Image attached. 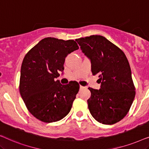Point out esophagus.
<instances>
[{"label":"esophagus","mask_w":149,"mask_h":149,"mask_svg":"<svg viewBox=\"0 0 149 149\" xmlns=\"http://www.w3.org/2000/svg\"><path fill=\"white\" fill-rule=\"evenodd\" d=\"M84 88H85V87L82 86V85H80V89H84Z\"/></svg>","instance_id":"1"}]
</instances>
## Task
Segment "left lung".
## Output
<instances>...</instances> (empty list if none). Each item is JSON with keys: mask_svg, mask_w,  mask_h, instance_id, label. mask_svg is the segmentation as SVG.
<instances>
[{"mask_svg": "<svg viewBox=\"0 0 149 149\" xmlns=\"http://www.w3.org/2000/svg\"><path fill=\"white\" fill-rule=\"evenodd\" d=\"M90 60L91 72L97 74L100 89L89 87L87 100L92 117L99 123L112 125L127 115L136 91L130 64L119 47L100 35H91L75 40Z\"/></svg>", "mask_w": 149, "mask_h": 149, "instance_id": "obj_1", "label": "left lung"}]
</instances>
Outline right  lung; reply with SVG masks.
I'll use <instances>...</instances> for the list:
<instances>
[{
  "label": "right lung",
  "instance_id": "obj_1",
  "mask_svg": "<svg viewBox=\"0 0 149 149\" xmlns=\"http://www.w3.org/2000/svg\"><path fill=\"white\" fill-rule=\"evenodd\" d=\"M78 49L74 40L47 37L24 57L20 71V95L30 113L40 121H60L70 111L79 90V83L72 81L62 85L56 79L64 70L66 57Z\"/></svg>",
  "mask_w": 149,
  "mask_h": 149
}]
</instances>
